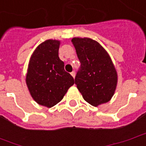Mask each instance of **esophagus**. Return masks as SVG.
<instances>
[{
    "label": "esophagus",
    "mask_w": 146,
    "mask_h": 146,
    "mask_svg": "<svg viewBox=\"0 0 146 146\" xmlns=\"http://www.w3.org/2000/svg\"><path fill=\"white\" fill-rule=\"evenodd\" d=\"M70 74L72 75V76H73V78L75 77V72H74V71H73V72H71V73H70Z\"/></svg>",
    "instance_id": "obj_1"
}]
</instances>
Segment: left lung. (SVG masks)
<instances>
[{"label": "left lung", "instance_id": "1", "mask_svg": "<svg viewBox=\"0 0 146 146\" xmlns=\"http://www.w3.org/2000/svg\"><path fill=\"white\" fill-rule=\"evenodd\" d=\"M80 67L75 84L83 98L93 106L112 98L117 84V73L107 51L90 38L72 39Z\"/></svg>", "mask_w": 146, "mask_h": 146}]
</instances>
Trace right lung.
Masks as SVG:
<instances>
[{
	"mask_svg": "<svg viewBox=\"0 0 146 146\" xmlns=\"http://www.w3.org/2000/svg\"><path fill=\"white\" fill-rule=\"evenodd\" d=\"M59 45L56 40H47L39 45L31 55L26 77L34 101L48 108L58 103L74 84L58 57Z\"/></svg>",
	"mask_w": 146,
	"mask_h": 146,
	"instance_id": "add662e5",
	"label": "right lung"
}]
</instances>
